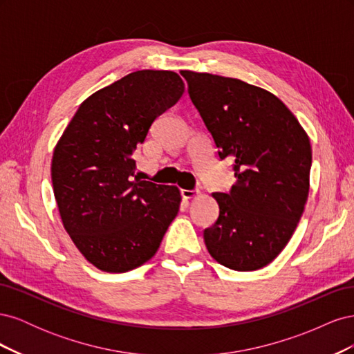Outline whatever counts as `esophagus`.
<instances>
[{
	"label": "esophagus",
	"instance_id": "1",
	"mask_svg": "<svg viewBox=\"0 0 354 354\" xmlns=\"http://www.w3.org/2000/svg\"><path fill=\"white\" fill-rule=\"evenodd\" d=\"M199 195V190L198 189H194V190H187V189H183L181 190V196H183L185 199H194Z\"/></svg>",
	"mask_w": 354,
	"mask_h": 354
}]
</instances>
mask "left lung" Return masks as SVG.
<instances>
[{"mask_svg": "<svg viewBox=\"0 0 354 354\" xmlns=\"http://www.w3.org/2000/svg\"><path fill=\"white\" fill-rule=\"evenodd\" d=\"M189 95L236 177L212 194L220 214L203 230L211 257L238 272L272 263L291 239L310 187L312 146L274 94L236 78L181 71Z\"/></svg>", "mask_w": 354, "mask_h": 354, "instance_id": "1", "label": "left lung"}]
</instances>
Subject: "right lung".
<instances>
[{"label":"right lung","instance_id":"obj_1","mask_svg":"<svg viewBox=\"0 0 354 354\" xmlns=\"http://www.w3.org/2000/svg\"><path fill=\"white\" fill-rule=\"evenodd\" d=\"M183 93L176 72L128 73L81 103L55 147L51 181L63 227L103 272L151 260L177 216L180 190L138 178L133 152Z\"/></svg>","mask_w":354,"mask_h":354}]
</instances>
